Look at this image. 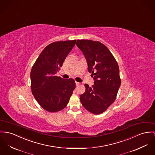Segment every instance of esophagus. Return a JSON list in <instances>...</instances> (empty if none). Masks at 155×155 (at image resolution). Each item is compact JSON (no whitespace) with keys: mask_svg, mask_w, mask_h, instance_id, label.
I'll return each mask as SVG.
<instances>
[{"mask_svg":"<svg viewBox=\"0 0 155 155\" xmlns=\"http://www.w3.org/2000/svg\"><path fill=\"white\" fill-rule=\"evenodd\" d=\"M75 85H76V86H78V85H80V83H78V82H75Z\"/></svg>","mask_w":155,"mask_h":155,"instance_id":"esophagus-1","label":"esophagus"}]
</instances>
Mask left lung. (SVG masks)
I'll use <instances>...</instances> for the list:
<instances>
[{"label": "left lung", "instance_id": "left-lung-1", "mask_svg": "<svg viewBox=\"0 0 155 155\" xmlns=\"http://www.w3.org/2000/svg\"><path fill=\"white\" fill-rule=\"evenodd\" d=\"M77 45L87 60L88 70L94 75V84H85V91L80 98L83 107L94 114L104 112L115 101L121 84L118 64L103 44L78 39Z\"/></svg>", "mask_w": 155, "mask_h": 155}]
</instances>
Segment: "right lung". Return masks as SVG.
Wrapping results in <instances>:
<instances>
[{
  "label": "right lung",
  "mask_w": 155,
  "mask_h": 155,
  "mask_svg": "<svg viewBox=\"0 0 155 155\" xmlns=\"http://www.w3.org/2000/svg\"><path fill=\"white\" fill-rule=\"evenodd\" d=\"M76 43V40L54 42L41 52L31 71V88L39 104L49 112L62 110L75 88V81L55 74Z\"/></svg>",
  "instance_id": "1"
}]
</instances>
